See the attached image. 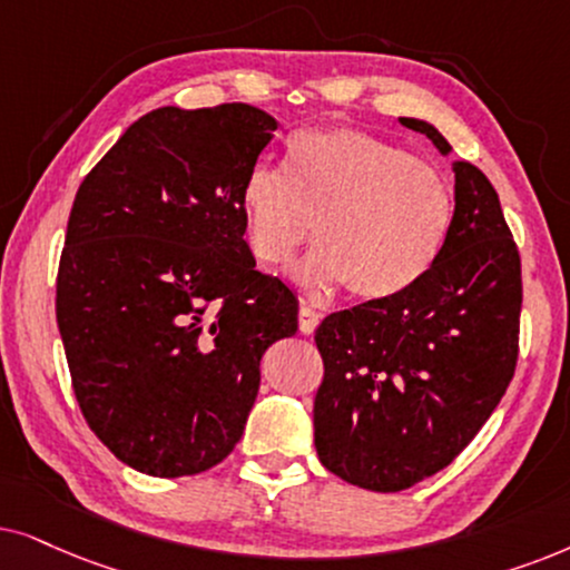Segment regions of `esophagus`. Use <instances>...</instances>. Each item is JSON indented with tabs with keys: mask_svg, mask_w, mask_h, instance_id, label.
<instances>
[{
	"mask_svg": "<svg viewBox=\"0 0 570 570\" xmlns=\"http://www.w3.org/2000/svg\"><path fill=\"white\" fill-rule=\"evenodd\" d=\"M317 323H321V313H317L315 307L302 305L299 307V331L305 333V336H309V333H315Z\"/></svg>",
	"mask_w": 570,
	"mask_h": 570,
	"instance_id": "1",
	"label": "esophagus"
}]
</instances>
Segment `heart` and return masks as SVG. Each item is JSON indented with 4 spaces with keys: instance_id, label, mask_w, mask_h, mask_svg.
Wrapping results in <instances>:
<instances>
[{
    "instance_id": "heart-1",
    "label": "heart",
    "mask_w": 570,
    "mask_h": 570,
    "mask_svg": "<svg viewBox=\"0 0 570 570\" xmlns=\"http://www.w3.org/2000/svg\"><path fill=\"white\" fill-rule=\"evenodd\" d=\"M249 249L284 268L313 232L321 247L297 268L313 286L377 302L416 284L453 222L445 174L404 146L356 127H321L289 142V171L255 166L242 185Z\"/></svg>"
}]
</instances>
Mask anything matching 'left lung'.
<instances>
[{
	"instance_id": "left-lung-1",
	"label": "left lung",
	"mask_w": 570,
	"mask_h": 570,
	"mask_svg": "<svg viewBox=\"0 0 570 570\" xmlns=\"http://www.w3.org/2000/svg\"><path fill=\"white\" fill-rule=\"evenodd\" d=\"M440 154L449 140L401 117ZM456 208L430 271L389 299L317 325L323 383L315 449L341 480L399 492L445 469L472 443L513 381L521 325V255L495 187L453 161Z\"/></svg>"
}]
</instances>
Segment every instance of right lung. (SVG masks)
<instances>
[{"label": "right lung", "mask_w": 570, "mask_h": 570, "mask_svg": "<svg viewBox=\"0 0 570 570\" xmlns=\"http://www.w3.org/2000/svg\"><path fill=\"white\" fill-rule=\"evenodd\" d=\"M278 121L249 104L140 117L75 195L57 325L88 428L127 466L187 476L239 443L297 297L255 271L242 185Z\"/></svg>", "instance_id": "1"}]
</instances>
